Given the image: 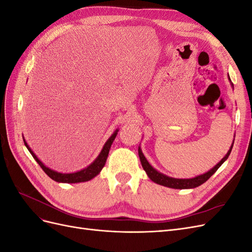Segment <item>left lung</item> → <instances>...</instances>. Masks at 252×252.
I'll return each instance as SVG.
<instances>
[{
	"instance_id": "1",
	"label": "left lung",
	"mask_w": 252,
	"mask_h": 252,
	"mask_svg": "<svg viewBox=\"0 0 252 252\" xmlns=\"http://www.w3.org/2000/svg\"><path fill=\"white\" fill-rule=\"evenodd\" d=\"M230 80V78H229ZM231 82V81H230ZM231 85L233 86V84L231 83ZM233 147V144L231 145L230 149L228 150L227 155L220 159V161L213 167L212 169H210L209 171H207L204 174H201V175H197V177L195 178H192V179H174V178H170V177H167V175L158 172V170H156L154 167H152L148 161L146 159V158L144 157L143 152L141 150V148L139 147V157H140V159H141V164L143 166L144 170L146 171L147 175L149 177V179L151 181H154L155 183H157V184L158 185H163L165 187H169V188H174V189H189V188H195L197 186H200L202 184H204V183L207 181L211 175L215 173L220 167V165H222L226 159L228 158V157H229L230 152H231V149Z\"/></svg>"
}]
</instances>
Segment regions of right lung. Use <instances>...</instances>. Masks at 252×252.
<instances>
[{"instance_id": "1", "label": "right lung", "mask_w": 252, "mask_h": 252, "mask_svg": "<svg viewBox=\"0 0 252 252\" xmlns=\"http://www.w3.org/2000/svg\"><path fill=\"white\" fill-rule=\"evenodd\" d=\"M118 131L119 130L117 129V130L112 133V135L107 140V142L105 143L102 151L100 152V155L97 156V158L94 159L93 163H91L89 166H87L86 168H84V169H82L80 171H77V172H73V173H61V172H58V171H55V170L48 168V167L45 166L40 161V159L37 158V157L33 154V151L30 149V147L28 146V144L26 143L25 139L23 138V140H24L25 146L27 147V149L29 150L30 154H32L33 158L37 162V164L41 166V168L44 170V172L46 173L50 179H52L53 181H56V182H59V183H81V182H87L91 179H94L103 169V167L106 163V159H107V157H108V154H109V149L111 147V144L114 141V139H116Z\"/></svg>"}]
</instances>
